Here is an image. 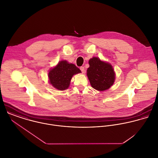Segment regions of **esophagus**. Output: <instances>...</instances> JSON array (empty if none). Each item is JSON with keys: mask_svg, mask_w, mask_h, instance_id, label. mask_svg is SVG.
Masks as SVG:
<instances>
[{"mask_svg": "<svg viewBox=\"0 0 158 158\" xmlns=\"http://www.w3.org/2000/svg\"><path fill=\"white\" fill-rule=\"evenodd\" d=\"M80 70H81V71L82 72V73H83L85 72V68H84L83 66H81V67H80Z\"/></svg>", "mask_w": 158, "mask_h": 158, "instance_id": "obj_1", "label": "esophagus"}]
</instances>
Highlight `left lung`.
Instances as JSON below:
<instances>
[{"label":"left lung","instance_id":"8db88e82","mask_svg":"<svg viewBox=\"0 0 158 158\" xmlns=\"http://www.w3.org/2000/svg\"><path fill=\"white\" fill-rule=\"evenodd\" d=\"M89 64V67L87 69V77L91 86L98 91L109 89L115 80V73L113 66L98 57L90 58Z\"/></svg>","mask_w":158,"mask_h":158}]
</instances>
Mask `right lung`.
<instances>
[{"label": "right lung", "instance_id": "right-lung-1", "mask_svg": "<svg viewBox=\"0 0 158 158\" xmlns=\"http://www.w3.org/2000/svg\"><path fill=\"white\" fill-rule=\"evenodd\" d=\"M81 71L74 64L62 60L50 69L48 73L49 83L55 89L64 90L69 88L72 77Z\"/></svg>", "mask_w": 158, "mask_h": 158}]
</instances>
